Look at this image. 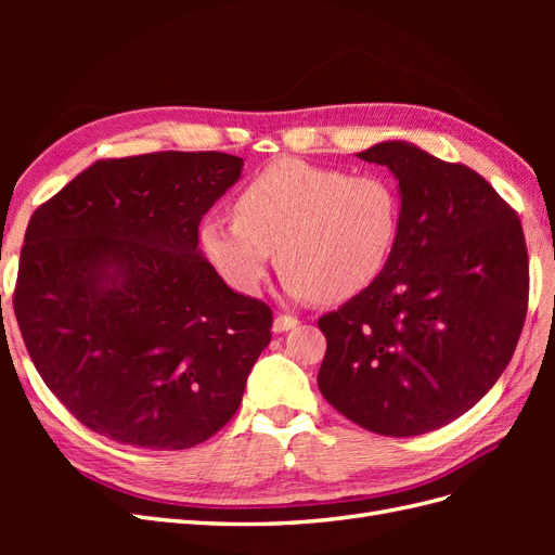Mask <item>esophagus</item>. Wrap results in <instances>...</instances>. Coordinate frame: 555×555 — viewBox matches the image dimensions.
Wrapping results in <instances>:
<instances>
[{
    "label": "esophagus",
    "mask_w": 555,
    "mask_h": 555,
    "mask_svg": "<svg viewBox=\"0 0 555 555\" xmlns=\"http://www.w3.org/2000/svg\"><path fill=\"white\" fill-rule=\"evenodd\" d=\"M298 326V319L292 314H278L275 322H273V331L275 333H284V331H292Z\"/></svg>",
    "instance_id": "esophagus-1"
}]
</instances>
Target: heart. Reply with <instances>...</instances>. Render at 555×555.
I'll list each match as a JSON object with an SVG mask.
<instances>
[{
    "mask_svg": "<svg viewBox=\"0 0 555 555\" xmlns=\"http://www.w3.org/2000/svg\"><path fill=\"white\" fill-rule=\"evenodd\" d=\"M233 210L201 222V247L243 296L261 292L273 249L292 296H357L386 271L402 231L393 180L304 159L268 164L241 190Z\"/></svg>",
    "mask_w": 555,
    "mask_h": 555,
    "instance_id": "1",
    "label": "heart"
}]
</instances>
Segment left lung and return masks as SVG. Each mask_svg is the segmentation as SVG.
<instances>
[{
  "instance_id": "1",
  "label": "left lung",
  "mask_w": 555,
  "mask_h": 555,
  "mask_svg": "<svg viewBox=\"0 0 555 555\" xmlns=\"http://www.w3.org/2000/svg\"><path fill=\"white\" fill-rule=\"evenodd\" d=\"M398 178L402 231L386 271L319 317L322 396L361 428L410 438L489 393L524 331L528 247L516 210L465 164L386 141L359 153Z\"/></svg>"
}]
</instances>
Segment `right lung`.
<instances>
[{
    "label": "right lung",
    "instance_id": "add662e5",
    "mask_svg": "<svg viewBox=\"0 0 555 555\" xmlns=\"http://www.w3.org/2000/svg\"><path fill=\"white\" fill-rule=\"evenodd\" d=\"M241 171L227 153L99 159L31 215L13 310L31 363L82 426L176 451L236 414L273 312L227 287L198 224Z\"/></svg>",
    "mask_w": 555,
    "mask_h": 555
}]
</instances>
